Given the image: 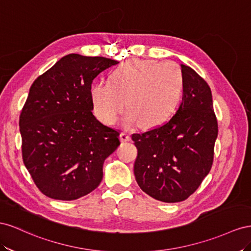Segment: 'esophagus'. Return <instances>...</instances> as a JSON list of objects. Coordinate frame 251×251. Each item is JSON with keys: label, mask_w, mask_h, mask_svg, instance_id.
<instances>
[{"label": "esophagus", "mask_w": 251, "mask_h": 251, "mask_svg": "<svg viewBox=\"0 0 251 251\" xmlns=\"http://www.w3.org/2000/svg\"><path fill=\"white\" fill-rule=\"evenodd\" d=\"M120 139L122 142H128V141H130V135L126 132H122L120 134Z\"/></svg>", "instance_id": "1"}]
</instances>
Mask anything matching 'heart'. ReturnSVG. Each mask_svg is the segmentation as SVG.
<instances>
[{
  "mask_svg": "<svg viewBox=\"0 0 251 251\" xmlns=\"http://www.w3.org/2000/svg\"><path fill=\"white\" fill-rule=\"evenodd\" d=\"M183 90L184 75L177 64L131 59L112 71L110 83L92 84L90 99L96 116L106 125L116 123L125 104L126 126L138 122L143 128H151L173 116Z\"/></svg>",
  "mask_w": 251,
  "mask_h": 251,
  "instance_id": "obj_1",
  "label": "heart"
}]
</instances>
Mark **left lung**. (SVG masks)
<instances>
[{
    "instance_id": "8db88e82",
    "label": "left lung",
    "mask_w": 251,
    "mask_h": 251,
    "mask_svg": "<svg viewBox=\"0 0 251 251\" xmlns=\"http://www.w3.org/2000/svg\"><path fill=\"white\" fill-rule=\"evenodd\" d=\"M181 68L178 109L163 125L131 135L138 148L135 180L148 196L165 203L182 202L199 188L211 169L218 137L210 87L192 68Z\"/></svg>"
}]
</instances>
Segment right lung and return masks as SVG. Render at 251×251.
<instances>
[{
  "label": "right lung",
  "mask_w": 251,
  "mask_h": 251,
  "mask_svg": "<svg viewBox=\"0 0 251 251\" xmlns=\"http://www.w3.org/2000/svg\"><path fill=\"white\" fill-rule=\"evenodd\" d=\"M119 62L71 53L35 78L20 114L22 157L40 191L71 201L95 190L120 132L92 113V81Z\"/></svg>",
  "instance_id": "obj_1"
}]
</instances>
